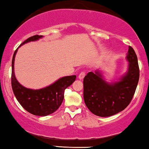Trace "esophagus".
I'll return each mask as SVG.
<instances>
[{
  "label": "esophagus",
  "instance_id": "obj_1",
  "mask_svg": "<svg viewBox=\"0 0 149 149\" xmlns=\"http://www.w3.org/2000/svg\"><path fill=\"white\" fill-rule=\"evenodd\" d=\"M85 75H86V73H85V72H81L79 74V79H82L83 78L85 77Z\"/></svg>",
  "mask_w": 149,
  "mask_h": 149
}]
</instances>
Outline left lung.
<instances>
[{"mask_svg":"<svg viewBox=\"0 0 149 149\" xmlns=\"http://www.w3.org/2000/svg\"><path fill=\"white\" fill-rule=\"evenodd\" d=\"M128 70L118 81L108 83L99 71L90 72L84 78V100L93 114L109 117L125 110L132 99L139 79L137 56L129 46Z\"/></svg>","mask_w":149,"mask_h":149,"instance_id":"left-lung-1","label":"left lung"}]
</instances>
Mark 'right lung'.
<instances>
[{"mask_svg": "<svg viewBox=\"0 0 149 149\" xmlns=\"http://www.w3.org/2000/svg\"><path fill=\"white\" fill-rule=\"evenodd\" d=\"M43 36L35 35L24 41L19 46L30 41H37ZM17 48L12 60L11 84L13 93L17 100L23 108L31 114L38 116H46L56 112L64 99L65 90L76 79V75L67 76L57 80L50 86L41 89H30L18 82L14 72L15 57Z\"/></svg>", "mask_w": 149, "mask_h": 149, "instance_id": "1", "label": "right lung"}]
</instances>
